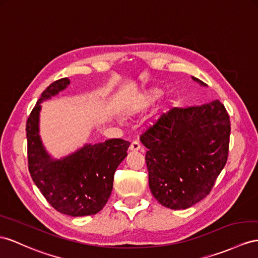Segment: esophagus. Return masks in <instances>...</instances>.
<instances>
[{"label":"esophagus","instance_id":"1","mask_svg":"<svg viewBox=\"0 0 258 258\" xmlns=\"http://www.w3.org/2000/svg\"><path fill=\"white\" fill-rule=\"evenodd\" d=\"M141 148L142 147H141V145L138 142H133L130 146V150H132V151H137V150H140Z\"/></svg>","mask_w":258,"mask_h":258}]
</instances>
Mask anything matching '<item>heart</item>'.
Listing matches in <instances>:
<instances>
[{"mask_svg":"<svg viewBox=\"0 0 258 258\" xmlns=\"http://www.w3.org/2000/svg\"><path fill=\"white\" fill-rule=\"evenodd\" d=\"M161 95V90L159 89H150L146 92V95H145L144 99H143V102L141 104H135L133 105V107H131L128 110H127V113L130 115H134L136 113H138V112L144 110L145 108L147 107V105L151 104L154 101H156L158 98L160 97Z\"/></svg>","mask_w":258,"mask_h":258,"instance_id":"b5f03b06","label":"heart"}]
</instances>
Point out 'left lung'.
<instances>
[{
  "label": "left lung",
  "mask_w": 258,
  "mask_h": 258,
  "mask_svg": "<svg viewBox=\"0 0 258 258\" xmlns=\"http://www.w3.org/2000/svg\"><path fill=\"white\" fill-rule=\"evenodd\" d=\"M230 132L219 100L172 108L145 131L141 142L147 148L149 187L162 206L186 209L210 193L228 160Z\"/></svg>",
  "instance_id": "1"
}]
</instances>
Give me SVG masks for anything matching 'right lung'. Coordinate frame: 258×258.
<instances>
[{
	"label": "right lung",
	"mask_w": 258,
	"mask_h": 258,
	"mask_svg": "<svg viewBox=\"0 0 258 258\" xmlns=\"http://www.w3.org/2000/svg\"><path fill=\"white\" fill-rule=\"evenodd\" d=\"M70 85L69 78L52 83L39 98L26 123L29 173L45 200L56 211L73 217L95 215L107 204L115 170L127 156L130 143L113 138L85 145L62 159H52L39 136L40 103Z\"/></svg>",
	"instance_id": "1"
}]
</instances>
